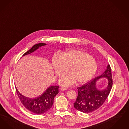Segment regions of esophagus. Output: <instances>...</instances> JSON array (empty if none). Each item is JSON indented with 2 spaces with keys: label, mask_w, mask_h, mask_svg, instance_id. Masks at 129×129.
<instances>
[{
  "label": "esophagus",
  "mask_w": 129,
  "mask_h": 129,
  "mask_svg": "<svg viewBox=\"0 0 129 129\" xmlns=\"http://www.w3.org/2000/svg\"><path fill=\"white\" fill-rule=\"evenodd\" d=\"M60 89H61V90H67V88L64 87H61Z\"/></svg>",
  "instance_id": "34e87169"
}]
</instances>
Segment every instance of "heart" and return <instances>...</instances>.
Here are the masks:
<instances>
[{
    "label": "heart",
    "instance_id": "heart-1",
    "mask_svg": "<svg viewBox=\"0 0 129 129\" xmlns=\"http://www.w3.org/2000/svg\"><path fill=\"white\" fill-rule=\"evenodd\" d=\"M51 67L57 76L66 72L69 68V72L63 74L59 80V83L63 86H69L75 83H83L91 79L98 69L95 59L83 50L76 49L67 50L60 55L54 54L51 61Z\"/></svg>",
    "mask_w": 129,
    "mask_h": 129
}]
</instances>
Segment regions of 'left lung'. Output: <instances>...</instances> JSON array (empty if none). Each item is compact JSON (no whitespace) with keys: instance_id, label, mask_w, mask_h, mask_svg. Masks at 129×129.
Masks as SVG:
<instances>
[{"instance_id":"1","label":"left lung","mask_w":129,"mask_h":129,"mask_svg":"<svg viewBox=\"0 0 129 129\" xmlns=\"http://www.w3.org/2000/svg\"><path fill=\"white\" fill-rule=\"evenodd\" d=\"M103 78L107 79L108 85L104 89H100L98 88L96 83ZM112 84L111 69L108 64L105 72L100 76L78 88V95L74 103V107L78 110L85 113L97 110L107 99L111 90Z\"/></svg>"}]
</instances>
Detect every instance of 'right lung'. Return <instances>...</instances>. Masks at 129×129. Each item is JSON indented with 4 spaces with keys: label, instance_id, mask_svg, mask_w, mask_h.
I'll return each instance as SVG.
<instances>
[{
    "label": "right lung",
    "instance_id": "add662e5",
    "mask_svg": "<svg viewBox=\"0 0 129 129\" xmlns=\"http://www.w3.org/2000/svg\"><path fill=\"white\" fill-rule=\"evenodd\" d=\"M47 44L40 43L34 45L23 56L31 54ZM16 88L17 95L23 106L28 110L36 114H42L48 111L52 107L54 97L59 93V86H50L41 95L35 98L27 97L22 95Z\"/></svg>",
    "mask_w": 129,
    "mask_h": 129
}]
</instances>
